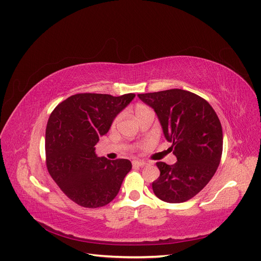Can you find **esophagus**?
<instances>
[{
    "mask_svg": "<svg viewBox=\"0 0 261 261\" xmlns=\"http://www.w3.org/2000/svg\"><path fill=\"white\" fill-rule=\"evenodd\" d=\"M133 165H135V167H145L147 163L145 161H134Z\"/></svg>",
    "mask_w": 261,
    "mask_h": 261,
    "instance_id": "esophagus-1",
    "label": "esophagus"
}]
</instances>
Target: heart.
<instances>
[{"label": "heart", "instance_id": "heart-1", "mask_svg": "<svg viewBox=\"0 0 261 261\" xmlns=\"http://www.w3.org/2000/svg\"><path fill=\"white\" fill-rule=\"evenodd\" d=\"M146 110H150L149 108H147V107H145V106H138L137 108H136V115L138 116L141 112H144V111H146ZM121 120V115L120 116H117L116 118H115V121H114V125L118 122V121H120Z\"/></svg>", "mask_w": 261, "mask_h": 261}]
</instances>
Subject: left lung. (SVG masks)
<instances>
[{"mask_svg": "<svg viewBox=\"0 0 261 261\" xmlns=\"http://www.w3.org/2000/svg\"><path fill=\"white\" fill-rule=\"evenodd\" d=\"M153 109L172 144L177 162H156L160 176L152 183L158 198L184 202L198 194L215 175L223 148V133L215 110L197 94L181 89L138 94Z\"/></svg>", "mask_w": 261, "mask_h": 261, "instance_id": "1", "label": "left lung"}]
</instances>
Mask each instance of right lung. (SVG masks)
<instances>
[{
  "instance_id": "obj_1",
  "label": "right lung",
  "mask_w": 261,
  "mask_h": 261,
  "mask_svg": "<svg viewBox=\"0 0 261 261\" xmlns=\"http://www.w3.org/2000/svg\"><path fill=\"white\" fill-rule=\"evenodd\" d=\"M134 98V93L120 97L78 93L63 101L49 117L46 167L62 192L82 207L98 208L111 202L132 169L127 159L98 156L94 146Z\"/></svg>"
}]
</instances>
